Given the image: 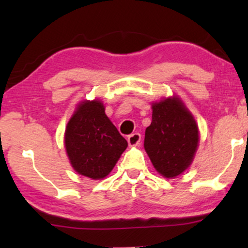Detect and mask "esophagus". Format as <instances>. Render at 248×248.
<instances>
[{
  "instance_id": "esophagus-1",
  "label": "esophagus",
  "mask_w": 248,
  "mask_h": 248,
  "mask_svg": "<svg viewBox=\"0 0 248 248\" xmlns=\"http://www.w3.org/2000/svg\"><path fill=\"white\" fill-rule=\"evenodd\" d=\"M141 141V134L140 133H133L131 135H128L127 138V142L130 147H137V145L140 143Z\"/></svg>"
}]
</instances>
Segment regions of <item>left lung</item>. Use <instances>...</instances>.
Wrapping results in <instances>:
<instances>
[{"instance_id": "8db88e82", "label": "left lung", "mask_w": 248, "mask_h": 248, "mask_svg": "<svg viewBox=\"0 0 248 248\" xmlns=\"http://www.w3.org/2000/svg\"><path fill=\"white\" fill-rule=\"evenodd\" d=\"M198 145V125L178 97L152 103L144 149L159 174L166 178L182 174L192 164Z\"/></svg>"}]
</instances>
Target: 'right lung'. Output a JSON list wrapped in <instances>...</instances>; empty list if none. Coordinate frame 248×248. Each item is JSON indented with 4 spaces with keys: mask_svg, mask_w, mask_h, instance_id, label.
I'll return each mask as SVG.
<instances>
[{
    "mask_svg": "<svg viewBox=\"0 0 248 248\" xmlns=\"http://www.w3.org/2000/svg\"><path fill=\"white\" fill-rule=\"evenodd\" d=\"M64 143L74 170L93 179L106 177L127 148V141L98 99L84 100L78 106L67 123Z\"/></svg>",
    "mask_w": 248,
    "mask_h": 248,
    "instance_id": "right-lung-1",
    "label": "right lung"
}]
</instances>
